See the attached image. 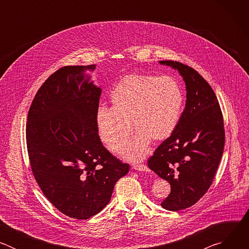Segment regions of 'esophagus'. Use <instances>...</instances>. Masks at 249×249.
<instances>
[{"label": "esophagus", "instance_id": "1", "mask_svg": "<svg viewBox=\"0 0 249 249\" xmlns=\"http://www.w3.org/2000/svg\"><path fill=\"white\" fill-rule=\"evenodd\" d=\"M133 168L138 170V171H149V167L144 164V163H139V164H134Z\"/></svg>", "mask_w": 249, "mask_h": 249}]
</instances>
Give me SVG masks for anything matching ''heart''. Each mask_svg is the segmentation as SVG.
I'll return each mask as SVG.
<instances>
[{"instance_id":"1","label":"heart","mask_w":249,"mask_h":249,"mask_svg":"<svg viewBox=\"0 0 249 249\" xmlns=\"http://www.w3.org/2000/svg\"><path fill=\"white\" fill-rule=\"evenodd\" d=\"M111 108L99 107L95 114L98 136L110 152L117 153L132 132L133 141L121 149L123 158L139 161L150 141L167 139L178 124L183 93L169 76L131 74L123 77L109 94Z\"/></svg>"}]
</instances>
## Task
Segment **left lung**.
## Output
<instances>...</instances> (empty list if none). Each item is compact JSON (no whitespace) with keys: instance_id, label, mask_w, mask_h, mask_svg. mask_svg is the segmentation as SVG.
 <instances>
[{"instance_id":"obj_1","label":"left lung","mask_w":249,"mask_h":249,"mask_svg":"<svg viewBox=\"0 0 249 249\" xmlns=\"http://www.w3.org/2000/svg\"><path fill=\"white\" fill-rule=\"evenodd\" d=\"M160 63L178 71L187 91L178 124L148 160L149 167L170 184V193L161 207L176 212L194 205L210 188L223 156L226 135L218 98L208 82L183 63Z\"/></svg>"}]
</instances>
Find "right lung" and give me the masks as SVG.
I'll return each instance as SVG.
<instances>
[{"label": "right lung", "instance_id": "1", "mask_svg": "<svg viewBox=\"0 0 249 249\" xmlns=\"http://www.w3.org/2000/svg\"><path fill=\"white\" fill-rule=\"evenodd\" d=\"M95 66H65L52 74L31 102L25 130L38 186L56 209L78 220L107 205L115 183L130 168L98 136L101 89L89 81Z\"/></svg>", "mask_w": 249, "mask_h": 249}]
</instances>
